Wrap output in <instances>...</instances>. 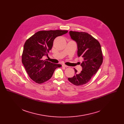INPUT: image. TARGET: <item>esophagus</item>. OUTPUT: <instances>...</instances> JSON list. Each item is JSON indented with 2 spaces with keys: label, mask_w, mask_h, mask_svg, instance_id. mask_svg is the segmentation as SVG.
<instances>
[{
  "label": "esophagus",
  "mask_w": 124,
  "mask_h": 124,
  "mask_svg": "<svg viewBox=\"0 0 124 124\" xmlns=\"http://www.w3.org/2000/svg\"><path fill=\"white\" fill-rule=\"evenodd\" d=\"M62 66H63V67H65V68H68V66H67V65H64V64L62 65Z\"/></svg>",
  "instance_id": "obj_1"
}]
</instances>
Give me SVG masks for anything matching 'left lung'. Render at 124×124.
<instances>
[{
	"mask_svg": "<svg viewBox=\"0 0 124 124\" xmlns=\"http://www.w3.org/2000/svg\"><path fill=\"white\" fill-rule=\"evenodd\" d=\"M69 34L77 44L78 56L83 57V61L80 65L81 71L78 73L74 68L75 75L68 80L75 85H82L91 79L101 66L103 61L101 48L99 41L87 33L70 31Z\"/></svg>",
	"mask_w": 124,
	"mask_h": 124,
	"instance_id": "obj_1",
	"label": "left lung"
}]
</instances>
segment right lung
Returning <instances> with one entry per match:
<instances>
[{
	"instance_id": "add662e5",
	"label": "right lung",
	"mask_w": 124,
	"mask_h": 124,
	"mask_svg": "<svg viewBox=\"0 0 124 124\" xmlns=\"http://www.w3.org/2000/svg\"><path fill=\"white\" fill-rule=\"evenodd\" d=\"M68 32L67 30H43L35 33L28 39L23 46L22 63L31 79L38 84L49 80L55 70L62 66L44 60L52 48L55 38Z\"/></svg>"
}]
</instances>
